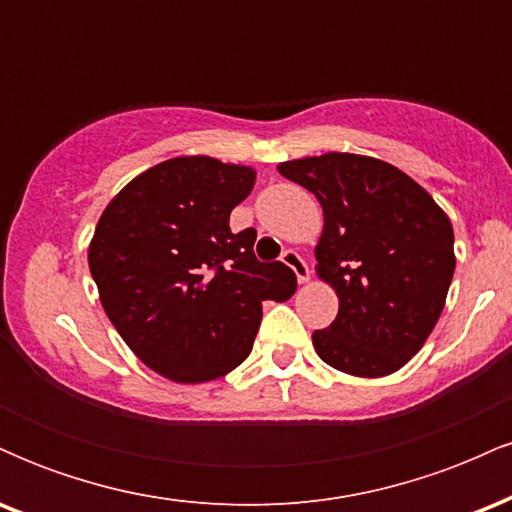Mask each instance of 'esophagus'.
Segmentation results:
<instances>
[{
	"label": "esophagus",
	"mask_w": 512,
	"mask_h": 512,
	"mask_svg": "<svg viewBox=\"0 0 512 512\" xmlns=\"http://www.w3.org/2000/svg\"><path fill=\"white\" fill-rule=\"evenodd\" d=\"M281 262H284L286 267L293 269V274L298 276V281H301V284H305V281H310L308 264H305V260H303L301 255H298L296 250H286L284 255H281Z\"/></svg>",
	"instance_id": "34e87169"
}]
</instances>
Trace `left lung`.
Segmentation results:
<instances>
[{"label": "left lung", "instance_id": "8db88e82", "mask_svg": "<svg viewBox=\"0 0 512 512\" xmlns=\"http://www.w3.org/2000/svg\"><path fill=\"white\" fill-rule=\"evenodd\" d=\"M279 173L322 204L317 274L339 296L317 356L342 373L383 378L424 346L443 313L455 236L445 211L407 173L358 154L279 163Z\"/></svg>", "mask_w": 512, "mask_h": 512}]
</instances>
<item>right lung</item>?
<instances>
[{
	"label": "right lung",
	"mask_w": 512,
	"mask_h": 512,
	"mask_svg": "<svg viewBox=\"0 0 512 512\" xmlns=\"http://www.w3.org/2000/svg\"><path fill=\"white\" fill-rule=\"evenodd\" d=\"M252 185L248 166L170 158L117 192L88 245L105 315L173 383H207L238 368L260 330L262 301L296 291L286 264L257 260L252 228L228 226Z\"/></svg>",
	"instance_id": "obj_1"
}]
</instances>
